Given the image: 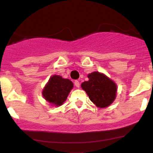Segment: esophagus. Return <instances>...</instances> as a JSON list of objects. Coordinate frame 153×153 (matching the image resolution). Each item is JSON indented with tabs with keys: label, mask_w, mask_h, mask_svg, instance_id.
<instances>
[{
	"label": "esophagus",
	"mask_w": 153,
	"mask_h": 153,
	"mask_svg": "<svg viewBox=\"0 0 153 153\" xmlns=\"http://www.w3.org/2000/svg\"><path fill=\"white\" fill-rule=\"evenodd\" d=\"M74 85L76 86V87L79 88V86H80V83H79V82L78 80H75V81H74Z\"/></svg>",
	"instance_id": "esophagus-1"
}]
</instances>
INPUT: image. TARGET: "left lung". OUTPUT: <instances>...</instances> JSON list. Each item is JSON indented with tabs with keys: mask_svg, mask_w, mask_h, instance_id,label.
<instances>
[{
	"mask_svg": "<svg viewBox=\"0 0 153 153\" xmlns=\"http://www.w3.org/2000/svg\"><path fill=\"white\" fill-rule=\"evenodd\" d=\"M89 80L81 84L90 100L100 108L109 106L114 101L117 93V85L104 74L99 72L88 75Z\"/></svg>",
	"mask_w": 153,
	"mask_h": 153,
	"instance_id": "obj_1",
	"label": "left lung"
}]
</instances>
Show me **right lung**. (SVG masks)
Masks as SVG:
<instances>
[{"instance_id":"1","label":"right lung","mask_w":153,"mask_h":153,"mask_svg":"<svg viewBox=\"0 0 153 153\" xmlns=\"http://www.w3.org/2000/svg\"><path fill=\"white\" fill-rule=\"evenodd\" d=\"M73 86L70 79H63L60 76H53L43 90V96L54 106H60L66 101Z\"/></svg>"}]
</instances>
